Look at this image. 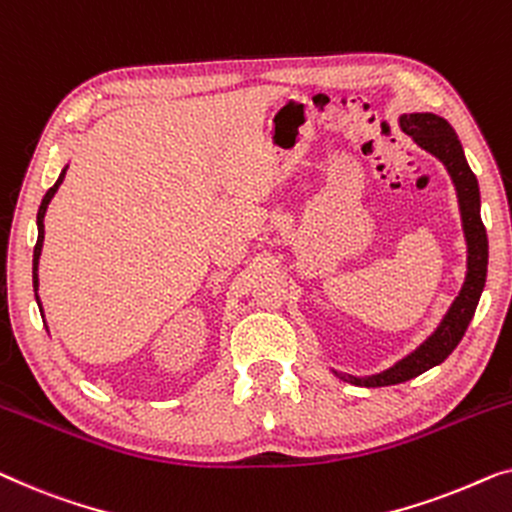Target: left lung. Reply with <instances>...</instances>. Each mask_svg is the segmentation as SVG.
I'll use <instances>...</instances> for the list:
<instances>
[{
	"label": "left lung",
	"instance_id": "8db88e82",
	"mask_svg": "<svg viewBox=\"0 0 512 512\" xmlns=\"http://www.w3.org/2000/svg\"><path fill=\"white\" fill-rule=\"evenodd\" d=\"M399 127H402L406 136L416 140L422 150L434 154L448 168L450 177H453L469 258H466V279L462 291H459L455 302L450 305L448 314L443 316L439 328L434 330V335H429L416 351L406 355L404 360H399L395 367L385 369L381 374L365 376V379L335 372L342 381L365 385V388H383V385L411 381L422 372H427V369L441 365L455 351V346L462 342L464 332L469 328L473 314H476L480 293H483L487 277V233L483 219H480V189L476 175H473V170L466 164L457 133L443 117L434 113L402 115L399 117Z\"/></svg>",
	"mask_w": 512,
	"mask_h": 512
}]
</instances>
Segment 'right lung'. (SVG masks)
Returning a JSON list of instances; mask_svg holds the SVG:
<instances>
[{
    "label": "right lung",
    "instance_id": "obj_1",
    "mask_svg": "<svg viewBox=\"0 0 512 512\" xmlns=\"http://www.w3.org/2000/svg\"><path fill=\"white\" fill-rule=\"evenodd\" d=\"M64 173H66V168L62 170V175L57 177V182L53 184V187L48 189V194L43 196L41 207H39V214H36V224H39V240H36V247H34V268H32L34 291H39V256H41V247H43V217H46V210H48L50 198L55 196V191L59 189V184H62V180H64ZM36 302H39V295H36Z\"/></svg>",
    "mask_w": 512,
    "mask_h": 512
}]
</instances>
